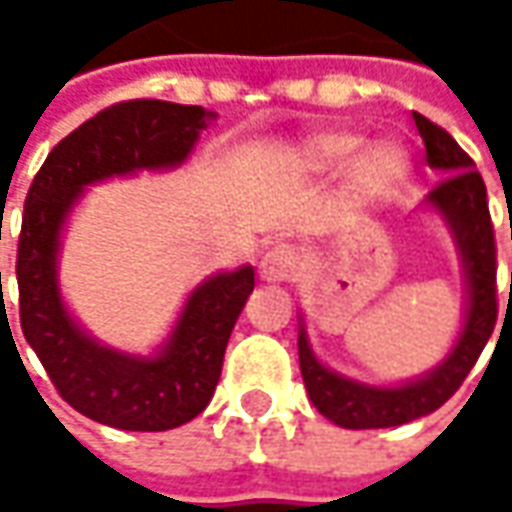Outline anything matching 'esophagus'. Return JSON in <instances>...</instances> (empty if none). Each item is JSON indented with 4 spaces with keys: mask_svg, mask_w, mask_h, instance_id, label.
Segmentation results:
<instances>
[{
    "mask_svg": "<svg viewBox=\"0 0 512 512\" xmlns=\"http://www.w3.org/2000/svg\"><path fill=\"white\" fill-rule=\"evenodd\" d=\"M296 250L290 245H276L267 250L262 256V265H259V273L265 282H287L293 273H296Z\"/></svg>",
    "mask_w": 512,
    "mask_h": 512,
    "instance_id": "34e87169",
    "label": "esophagus"
}]
</instances>
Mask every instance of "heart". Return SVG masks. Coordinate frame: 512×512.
I'll return each mask as SVG.
<instances>
[{
  "mask_svg": "<svg viewBox=\"0 0 512 512\" xmlns=\"http://www.w3.org/2000/svg\"><path fill=\"white\" fill-rule=\"evenodd\" d=\"M364 139L350 130H325L310 136L302 148V159L316 173H336L342 170L353 155L350 165V193L356 199H376L384 190L396 185L407 170V156L396 145H370L362 148Z\"/></svg>",
  "mask_w": 512,
  "mask_h": 512,
  "instance_id": "1",
  "label": "heart"
}]
</instances>
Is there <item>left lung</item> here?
<instances>
[{
  "mask_svg": "<svg viewBox=\"0 0 512 512\" xmlns=\"http://www.w3.org/2000/svg\"><path fill=\"white\" fill-rule=\"evenodd\" d=\"M413 122L427 150V165L447 173V179L430 190L427 205L442 216L462 256L464 282H467L464 325L442 364H436L430 373H424L419 379L396 384V387L362 384L333 373L316 359L313 347L307 342L305 325H302L299 367H302L307 396L325 419L347 430L399 427V424L422 419L427 413L439 410L462 387L496 327V313H499L496 239H493V222L487 210V187H484L482 173L473 168V159L459 148V142L447 130L424 119L422 113H413Z\"/></svg>",
  "mask_w": 512,
  "mask_h": 512,
  "instance_id": "left-lung-1",
  "label": "left lung"
}]
</instances>
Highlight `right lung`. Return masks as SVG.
Segmentation results:
<instances>
[{
	"instance_id": "obj_1",
	"label": "right lung",
	"mask_w": 512,
	"mask_h": 512,
	"mask_svg": "<svg viewBox=\"0 0 512 512\" xmlns=\"http://www.w3.org/2000/svg\"><path fill=\"white\" fill-rule=\"evenodd\" d=\"M213 116L199 105L162 99L110 105L50 150L28 190L16 250L22 333L59 396L93 422L142 433L173 430L196 419L219 384L230 330L253 293L250 265L207 276L153 356L96 342L68 313L56 279L62 227L85 187L182 165Z\"/></svg>"
}]
</instances>
